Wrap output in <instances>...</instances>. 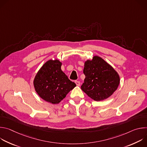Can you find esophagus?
Returning a JSON list of instances; mask_svg holds the SVG:
<instances>
[{
  "label": "esophagus",
  "mask_w": 147,
  "mask_h": 147,
  "mask_svg": "<svg viewBox=\"0 0 147 147\" xmlns=\"http://www.w3.org/2000/svg\"><path fill=\"white\" fill-rule=\"evenodd\" d=\"M75 83L76 84L77 86H80V82L78 81H75Z\"/></svg>",
  "instance_id": "esophagus-1"
}]
</instances>
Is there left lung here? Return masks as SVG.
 Segmentation results:
<instances>
[{"mask_svg":"<svg viewBox=\"0 0 147 147\" xmlns=\"http://www.w3.org/2000/svg\"><path fill=\"white\" fill-rule=\"evenodd\" d=\"M83 73L86 78L81 88L96 101L111 96L120 84V77L116 71L98 56L85 62Z\"/></svg>","mask_w":147,"mask_h":147,"instance_id":"obj_1","label":"left lung"}]
</instances>
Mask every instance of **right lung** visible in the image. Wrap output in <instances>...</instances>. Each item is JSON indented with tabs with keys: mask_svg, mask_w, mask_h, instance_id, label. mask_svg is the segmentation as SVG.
<instances>
[{
	"mask_svg": "<svg viewBox=\"0 0 147 147\" xmlns=\"http://www.w3.org/2000/svg\"><path fill=\"white\" fill-rule=\"evenodd\" d=\"M59 60H49L41 67L34 80L35 90L47 102L59 103L76 86L61 70Z\"/></svg>",
	"mask_w": 147,
	"mask_h": 147,
	"instance_id": "right-lung-1",
	"label": "right lung"
}]
</instances>
